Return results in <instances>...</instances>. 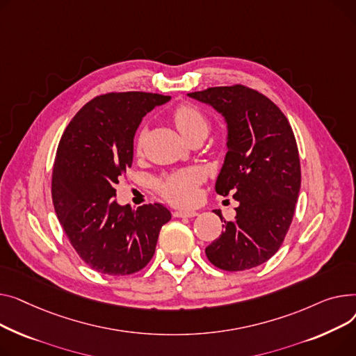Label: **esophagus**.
I'll return each instance as SVG.
<instances>
[{
	"instance_id": "1",
	"label": "esophagus",
	"mask_w": 356,
	"mask_h": 356,
	"mask_svg": "<svg viewBox=\"0 0 356 356\" xmlns=\"http://www.w3.org/2000/svg\"><path fill=\"white\" fill-rule=\"evenodd\" d=\"M198 216L197 211H193V210H178V211H174V217L177 218H193Z\"/></svg>"
}]
</instances>
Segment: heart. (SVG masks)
Instances as JSON below:
<instances>
[{
  "label": "heart",
  "instance_id": "b5f03b06",
  "mask_svg": "<svg viewBox=\"0 0 356 356\" xmlns=\"http://www.w3.org/2000/svg\"><path fill=\"white\" fill-rule=\"evenodd\" d=\"M172 118L175 127L178 128L179 134L184 136L185 140L198 136L205 138L208 134V128H210L204 113L198 108L193 106V104H181V106L174 111ZM200 181L201 172H198L197 170H184L163 177L159 181L158 188L171 202L184 205L195 200L197 185L200 184Z\"/></svg>",
  "mask_w": 356,
  "mask_h": 356
}]
</instances>
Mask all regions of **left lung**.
<instances>
[{"label":"left lung","instance_id":"1","mask_svg":"<svg viewBox=\"0 0 356 356\" xmlns=\"http://www.w3.org/2000/svg\"><path fill=\"white\" fill-rule=\"evenodd\" d=\"M188 96L217 111L227 124V154L216 182L234 194L233 221L205 248L216 267L240 271L266 263L282 245L300 191V161L289 120L264 95L241 85ZM214 213L221 218L220 211Z\"/></svg>","mask_w":356,"mask_h":356}]
</instances>
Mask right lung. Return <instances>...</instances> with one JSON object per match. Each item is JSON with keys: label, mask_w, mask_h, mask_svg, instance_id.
I'll return each mask as SVG.
<instances>
[{"label": "right lung", "mask_w": 356, "mask_h": 356, "mask_svg": "<svg viewBox=\"0 0 356 356\" xmlns=\"http://www.w3.org/2000/svg\"><path fill=\"white\" fill-rule=\"evenodd\" d=\"M170 99L143 92L97 96L60 139L51 181L54 211L80 259L102 275L127 276L143 268L161 227L171 220L162 204L134 210L115 198L119 177L132 166L143 116Z\"/></svg>", "instance_id": "obj_1"}]
</instances>
